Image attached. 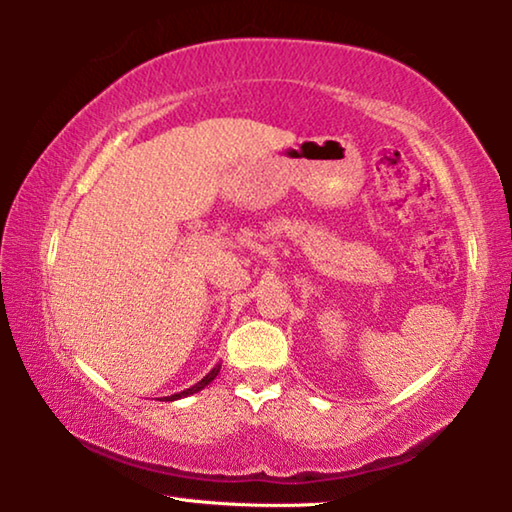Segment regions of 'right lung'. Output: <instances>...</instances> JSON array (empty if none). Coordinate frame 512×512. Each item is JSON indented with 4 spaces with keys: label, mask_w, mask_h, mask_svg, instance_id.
Segmentation results:
<instances>
[{
    "label": "right lung",
    "mask_w": 512,
    "mask_h": 512,
    "mask_svg": "<svg viewBox=\"0 0 512 512\" xmlns=\"http://www.w3.org/2000/svg\"><path fill=\"white\" fill-rule=\"evenodd\" d=\"M219 370H221V363H216V366L207 372V375L198 381V384H194L192 388H187V391H180V393H173V395H167L164 397V402H173V400H180V397H189V395H194V393H198V391H203V388L210 384V381L219 375Z\"/></svg>",
    "instance_id": "add662e5"
}]
</instances>
